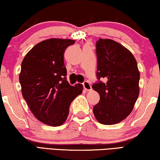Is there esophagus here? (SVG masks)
<instances>
[{"instance_id": "obj_1", "label": "esophagus", "mask_w": 160, "mask_h": 160, "mask_svg": "<svg viewBox=\"0 0 160 160\" xmlns=\"http://www.w3.org/2000/svg\"><path fill=\"white\" fill-rule=\"evenodd\" d=\"M82 85H83V88L85 90H87V91L92 90V87L90 85V83L88 82V81H85V82H84Z\"/></svg>"}]
</instances>
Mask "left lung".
<instances>
[{
    "label": "left lung",
    "mask_w": 160,
    "mask_h": 160,
    "mask_svg": "<svg viewBox=\"0 0 160 160\" xmlns=\"http://www.w3.org/2000/svg\"><path fill=\"white\" fill-rule=\"evenodd\" d=\"M97 77L104 78L93 84L99 102L93 108L94 115L104 125L116 124L133 109L140 92V72L136 60L128 48L109 39L96 44Z\"/></svg>",
    "instance_id": "obj_1"
}]
</instances>
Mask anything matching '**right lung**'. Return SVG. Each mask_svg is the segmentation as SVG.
Masks as SVG:
<instances>
[{"instance_id":"right-lung-1","label":"right lung","mask_w":160,"mask_h":160,"mask_svg":"<svg viewBox=\"0 0 160 160\" xmlns=\"http://www.w3.org/2000/svg\"><path fill=\"white\" fill-rule=\"evenodd\" d=\"M75 42L56 38L44 40L35 45L22 62V94L35 117L48 126L63 124L72 100L82 92V84L72 86L66 78L63 54Z\"/></svg>"}]
</instances>
